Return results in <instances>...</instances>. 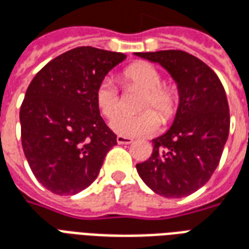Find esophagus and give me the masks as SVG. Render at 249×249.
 I'll use <instances>...</instances> for the list:
<instances>
[{"instance_id":"1","label":"esophagus","mask_w":249,"mask_h":249,"mask_svg":"<svg viewBox=\"0 0 249 249\" xmlns=\"http://www.w3.org/2000/svg\"><path fill=\"white\" fill-rule=\"evenodd\" d=\"M116 140H117V142H119V144H130V142L133 141V139H132V137H128V136L119 135Z\"/></svg>"}]
</instances>
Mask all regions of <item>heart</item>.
I'll return each instance as SVG.
<instances>
[{"label":"heart","instance_id":"heart-1","mask_svg":"<svg viewBox=\"0 0 249 249\" xmlns=\"http://www.w3.org/2000/svg\"><path fill=\"white\" fill-rule=\"evenodd\" d=\"M125 90H142L135 116H119L112 121V128L125 136H146L155 133L160 123L169 124L176 119L181 107V90L178 84L162 81L161 71L151 64L137 61L120 73ZM98 110L107 119H113L120 112V93L112 81L103 80L94 90Z\"/></svg>","mask_w":249,"mask_h":249}]
</instances>
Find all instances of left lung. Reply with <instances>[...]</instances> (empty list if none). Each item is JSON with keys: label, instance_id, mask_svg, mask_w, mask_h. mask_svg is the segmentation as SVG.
<instances>
[{"label": "left lung", "instance_id": "1", "mask_svg": "<svg viewBox=\"0 0 249 249\" xmlns=\"http://www.w3.org/2000/svg\"><path fill=\"white\" fill-rule=\"evenodd\" d=\"M136 56L164 66L183 97L173 125L152 140L151 157L136 169L157 195L184 197L203 187L219 165L231 123L224 87L205 62L187 52H146Z\"/></svg>", "mask_w": 249, "mask_h": 249}]
</instances>
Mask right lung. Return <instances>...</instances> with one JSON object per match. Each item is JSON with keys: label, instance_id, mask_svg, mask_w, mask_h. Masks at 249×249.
Returning a JSON list of instances; mask_svg holds the SVG:
<instances>
[{"label": "right lung", "instance_id": "right-lung-1", "mask_svg": "<svg viewBox=\"0 0 249 249\" xmlns=\"http://www.w3.org/2000/svg\"><path fill=\"white\" fill-rule=\"evenodd\" d=\"M125 54L78 46L48 62L19 109L21 142L36 178L71 196L96 180L117 136L100 116L94 90Z\"/></svg>", "mask_w": 249, "mask_h": 249}]
</instances>
